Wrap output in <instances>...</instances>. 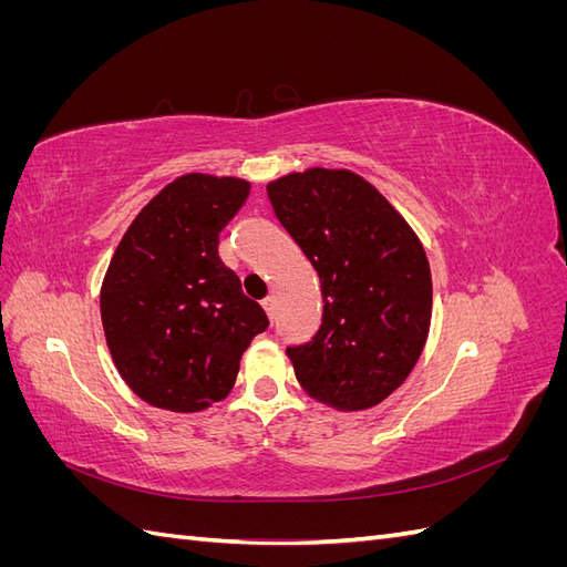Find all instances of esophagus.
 Instances as JSON below:
<instances>
[{"label": "esophagus", "mask_w": 567, "mask_h": 567, "mask_svg": "<svg viewBox=\"0 0 567 567\" xmlns=\"http://www.w3.org/2000/svg\"><path fill=\"white\" fill-rule=\"evenodd\" d=\"M262 307H265L267 317H269V319H274V312H277V300H274V296H267V298L262 300Z\"/></svg>", "instance_id": "34e87169"}]
</instances>
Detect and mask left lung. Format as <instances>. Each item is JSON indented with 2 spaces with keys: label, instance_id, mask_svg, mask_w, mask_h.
Instances as JSON below:
<instances>
[{
  "label": "left lung",
  "instance_id": "obj_1",
  "mask_svg": "<svg viewBox=\"0 0 567 567\" xmlns=\"http://www.w3.org/2000/svg\"><path fill=\"white\" fill-rule=\"evenodd\" d=\"M274 215L319 274L317 336L288 348L310 398L340 411L381 404L423 352L431 265L388 198L350 169L310 167L267 184Z\"/></svg>",
  "mask_w": 567,
  "mask_h": 567
}]
</instances>
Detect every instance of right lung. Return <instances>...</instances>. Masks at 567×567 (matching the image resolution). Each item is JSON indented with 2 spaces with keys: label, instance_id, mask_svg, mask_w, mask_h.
Instances as JSON below:
<instances>
[{
  "label": "right lung",
  "instance_id": "add662e5",
  "mask_svg": "<svg viewBox=\"0 0 567 567\" xmlns=\"http://www.w3.org/2000/svg\"><path fill=\"white\" fill-rule=\"evenodd\" d=\"M250 182L192 173L134 217L101 284V321L115 369L144 402L203 411L225 400L238 362L269 319L219 260V231Z\"/></svg>",
  "mask_w": 567,
  "mask_h": 567
}]
</instances>
